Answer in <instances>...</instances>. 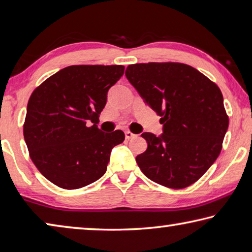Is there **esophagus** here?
<instances>
[{
  "label": "esophagus",
  "instance_id": "34e87169",
  "mask_svg": "<svg viewBox=\"0 0 252 252\" xmlns=\"http://www.w3.org/2000/svg\"><path fill=\"white\" fill-rule=\"evenodd\" d=\"M125 137H126V139H131V138L136 137V135L131 133V131H129V130H126L125 131Z\"/></svg>",
  "mask_w": 252,
  "mask_h": 252
}]
</instances>
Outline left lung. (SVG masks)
Returning <instances> with one entry per match:
<instances>
[{"mask_svg": "<svg viewBox=\"0 0 252 252\" xmlns=\"http://www.w3.org/2000/svg\"><path fill=\"white\" fill-rule=\"evenodd\" d=\"M125 75L161 116L160 136L142 134L148 147L136 157L140 170L161 186H190L221 152L229 125L221 91L199 70L182 63L134 64Z\"/></svg>", "mask_w": 252, "mask_h": 252, "instance_id": "8db88e82", "label": "left lung"}]
</instances>
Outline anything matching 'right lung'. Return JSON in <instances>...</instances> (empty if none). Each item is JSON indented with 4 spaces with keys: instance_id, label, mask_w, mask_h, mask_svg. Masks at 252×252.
Returning <instances> with one entry per match:
<instances>
[{
    "instance_id": "add662e5",
    "label": "right lung",
    "mask_w": 252,
    "mask_h": 252,
    "mask_svg": "<svg viewBox=\"0 0 252 252\" xmlns=\"http://www.w3.org/2000/svg\"><path fill=\"white\" fill-rule=\"evenodd\" d=\"M124 69L123 65L67 66L31 95L24 139L34 165L56 186L78 189L106 173L110 152L125 134L103 133L96 123Z\"/></svg>"
}]
</instances>
